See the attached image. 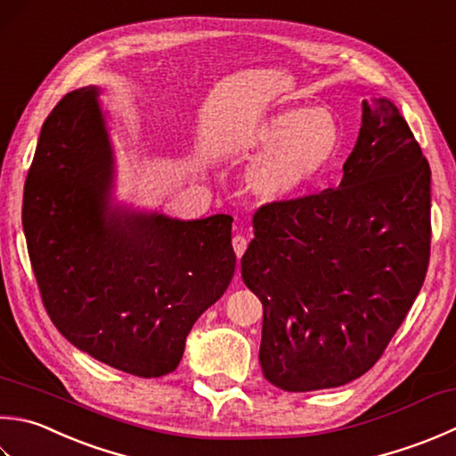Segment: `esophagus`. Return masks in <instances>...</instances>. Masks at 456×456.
Here are the masks:
<instances>
[{
	"instance_id": "34e87169",
	"label": "esophagus",
	"mask_w": 456,
	"mask_h": 456,
	"mask_svg": "<svg viewBox=\"0 0 456 456\" xmlns=\"http://www.w3.org/2000/svg\"><path fill=\"white\" fill-rule=\"evenodd\" d=\"M231 243H233V251H235L237 258L243 256L245 248H247V239H245L243 235H235V237H233V240H231Z\"/></svg>"
}]
</instances>
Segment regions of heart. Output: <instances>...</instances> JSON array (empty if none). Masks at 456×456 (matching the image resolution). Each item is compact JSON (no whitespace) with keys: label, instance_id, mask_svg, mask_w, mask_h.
I'll use <instances>...</instances> for the list:
<instances>
[{"label":"heart","instance_id":"heart-1","mask_svg":"<svg viewBox=\"0 0 456 456\" xmlns=\"http://www.w3.org/2000/svg\"><path fill=\"white\" fill-rule=\"evenodd\" d=\"M265 154L248 172L251 190L265 201L300 198L322 180L342 148V128L326 109L287 110L255 134Z\"/></svg>","mask_w":456,"mask_h":456}]
</instances>
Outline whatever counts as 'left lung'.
I'll return each mask as SVG.
<instances>
[{"label": "left lung", "instance_id": "1", "mask_svg": "<svg viewBox=\"0 0 456 456\" xmlns=\"http://www.w3.org/2000/svg\"><path fill=\"white\" fill-rule=\"evenodd\" d=\"M253 229L240 276L263 302L265 379L316 391L371 370L431 255V169L397 106L363 101L340 185L261 205Z\"/></svg>", "mask_w": 456, "mask_h": 456}]
</instances>
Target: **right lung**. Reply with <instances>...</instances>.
Masks as SVG:
<instances>
[{
  "mask_svg": "<svg viewBox=\"0 0 456 456\" xmlns=\"http://www.w3.org/2000/svg\"><path fill=\"white\" fill-rule=\"evenodd\" d=\"M112 164L98 88L61 98L25 180L27 251L43 306L70 344L132 376L162 378L233 279V217L109 213Z\"/></svg>",
  "mask_w": 456,
  "mask_h": 456,
  "instance_id": "obj_1",
  "label": "right lung"
}]
</instances>
